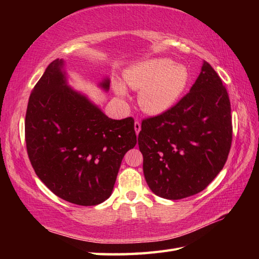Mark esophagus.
<instances>
[{
  "instance_id": "1",
  "label": "esophagus",
  "mask_w": 259,
  "mask_h": 259,
  "mask_svg": "<svg viewBox=\"0 0 259 259\" xmlns=\"http://www.w3.org/2000/svg\"><path fill=\"white\" fill-rule=\"evenodd\" d=\"M135 130H136V134L137 135H138L139 131L141 130V124H140V122H139L138 120L135 121Z\"/></svg>"
}]
</instances>
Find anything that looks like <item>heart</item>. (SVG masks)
<instances>
[{
    "label": "heart",
    "instance_id": "obj_1",
    "mask_svg": "<svg viewBox=\"0 0 259 259\" xmlns=\"http://www.w3.org/2000/svg\"><path fill=\"white\" fill-rule=\"evenodd\" d=\"M123 81L131 89L139 90L138 103L146 113L161 114L169 111L184 96L190 73L183 64L158 58L133 65L124 72ZM113 89L118 96H125L121 83H114Z\"/></svg>",
    "mask_w": 259,
    "mask_h": 259
}]
</instances>
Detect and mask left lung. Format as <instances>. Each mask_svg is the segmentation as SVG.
<instances>
[{"instance_id":"8db88e82","label":"left lung","mask_w":259,"mask_h":259,"mask_svg":"<svg viewBox=\"0 0 259 259\" xmlns=\"http://www.w3.org/2000/svg\"><path fill=\"white\" fill-rule=\"evenodd\" d=\"M232 140L227 90L203 61L194 85L177 104L142 120L138 145L148 186L171 200L198 194L224 168Z\"/></svg>"}]
</instances>
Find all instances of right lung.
Here are the masks:
<instances>
[{"mask_svg":"<svg viewBox=\"0 0 259 259\" xmlns=\"http://www.w3.org/2000/svg\"><path fill=\"white\" fill-rule=\"evenodd\" d=\"M109 80L101 82L109 89ZM27 156L54 195L80 206L111 196L121 161L137 144L135 121L108 118L67 84L54 60L33 88L25 114Z\"/></svg>","mask_w":259,"mask_h":259,"instance_id":"1","label":"right lung"}]
</instances>
